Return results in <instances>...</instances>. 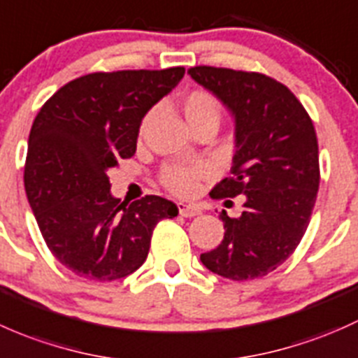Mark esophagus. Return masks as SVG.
Segmentation results:
<instances>
[{
    "mask_svg": "<svg viewBox=\"0 0 358 358\" xmlns=\"http://www.w3.org/2000/svg\"><path fill=\"white\" fill-rule=\"evenodd\" d=\"M178 208H179V215H182V217H194V215H200L201 213V210L198 208L196 205L184 203V201H179Z\"/></svg>",
    "mask_w": 358,
    "mask_h": 358,
    "instance_id": "1",
    "label": "esophagus"
}]
</instances>
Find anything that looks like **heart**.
Wrapping results in <instances>:
<instances>
[{
  "label": "heart",
  "instance_id": "b5f03b06",
  "mask_svg": "<svg viewBox=\"0 0 358 358\" xmlns=\"http://www.w3.org/2000/svg\"><path fill=\"white\" fill-rule=\"evenodd\" d=\"M180 108H182L184 117H186L187 124L191 127H196L200 124H217L220 122L222 117V108L220 103L213 94L203 90H193L182 98L180 101ZM153 112H150L145 117L141 124V131L148 127L152 122ZM200 167H186V165H172V167L165 169L162 180H164L165 187L171 189L172 193L180 194V196H189L198 189V180L201 178Z\"/></svg>",
  "mask_w": 358,
  "mask_h": 358
}]
</instances>
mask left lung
Returning <instances> with one entry per match:
<instances>
[{
  "mask_svg": "<svg viewBox=\"0 0 358 358\" xmlns=\"http://www.w3.org/2000/svg\"><path fill=\"white\" fill-rule=\"evenodd\" d=\"M187 73L234 117L231 178L212 194L246 196L236 219L222 210V243L200 260L233 281L267 275L294 252L310 222L320 179L314 124L288 87L264 73L206 65Z\"/></svg>",
  "mask_w": 358,
  "mask_h": 358,
  "instance_id": "left-lung-1",
  "label": "left lung"
}]
</instances>
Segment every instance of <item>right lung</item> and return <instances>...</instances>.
Wrapping results in <instances>:
<instances>
[{
	"mask_svg": "<svg viewBox=\"0 0 358 358\" xmlns=\"http://www.w3.org/2000/svg\"><path fill=\"white\" fill-rule=\"evenodd\" d=\"M184 67L94 72L70 80L39 110L24 184L48 248L80 278L115 281L148 257L158 220L178 206L162 196L120 203L108 171L136 153L143 117L184 77Z\"/></svg>",
	"mask_w": 358,
	"mask_h": 358,
	"instance_id": "1",
	"label": "right lung"
}]
</instances>
